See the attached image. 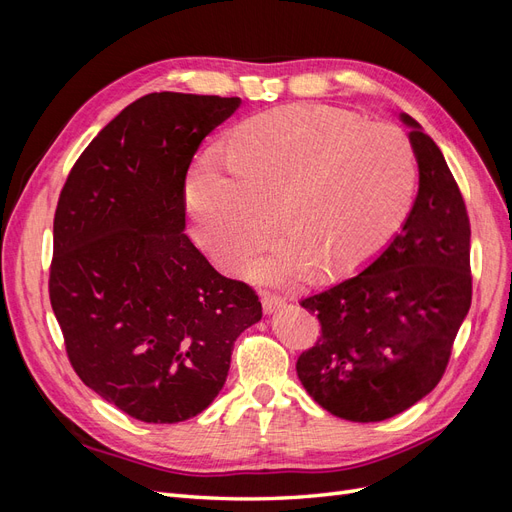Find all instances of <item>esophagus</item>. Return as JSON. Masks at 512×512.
I'll list each match as a JSON object with an SVG mask.
<instances>
[{"label": "esophagus", "mask_w": 512, "mask_h": 512, "mask_svg": "<svg viewBox=\"0 0 512 512\" xmlns=\"http://www.w3.org/2000/svg\"><path fill=\"white\" fill-rule=\"evenodd\" d=\"M286 305V299L277 297V294H267L265 299H262V307H265V314H275L280 312V309Z\"/></svg>", "instance_id": "esophagus-1"}]
</instances>
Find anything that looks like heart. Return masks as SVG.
Returning <instances> with one entry per match:
<instances>
[{
    "label": "heart",
    "mask_w": 512,
    "mask_h": 512,
    "mask_svg": "<svg viewBox=\"0 0 512 512\" xmlns=\"http://www.w3.org/2000/svg\"><path fill=\"white\" fill-rule=\"evenodd\" d=\"M416 160L408 136L389 123L299 104L241 123L228 164L207 151L185 181L194 235L224 269L239 267L273 232L282 237L243 271L282 286L320 265L327 273L363 267L404 224Z\"/></svg>",
    "instance_id": "b5f03b06"
}]
</instances>
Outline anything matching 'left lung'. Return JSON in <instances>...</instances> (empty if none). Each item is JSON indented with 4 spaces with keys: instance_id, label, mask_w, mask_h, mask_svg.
Wrapping results in <instances>:
<instances>
[{
    "instance_id": "8db88e82",
    "label": "left lung",
    "mask_w": 512,
    "mask_h": 512,
    "mask_svg": "<svg viewBox=\"0 0 512 512\" xmlns=\"http://www.w3.org/2000/svg\"><path fill=\"white\" fill-rule=\"evenodd\" d=\"M399 121L418 164L406 222L361 273L301 301L322 335L299 356V380L354 423L386 421L436 389L472 303L466 203L421 123Z\"/></svg>"
}]
</instances>
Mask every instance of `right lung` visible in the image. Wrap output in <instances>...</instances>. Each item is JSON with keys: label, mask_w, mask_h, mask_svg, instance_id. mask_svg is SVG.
I'll use <instances>...</instances> for the list:
<instances>
[{"label": "right lung", "mask_w": 512, "mask_h": 512, "mask_svg": "<svg viewBox=\"0 0 512 512\" xmlns=\"http://www.w3.org/2000/svg\"><path fill=\"white\" fill-rule=\"evenodd\" d=\"M241 98L149 94L76 160L53 222L49 294L79 378L143 423H181L218 397L256 292L185 235V175Z\"/></svg>", "instance_id": "add662e5"}]
</instances>
